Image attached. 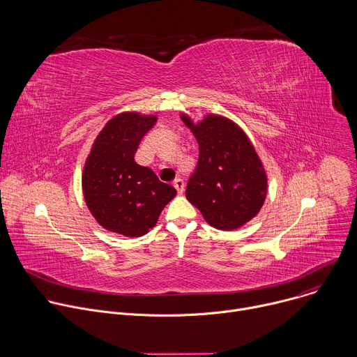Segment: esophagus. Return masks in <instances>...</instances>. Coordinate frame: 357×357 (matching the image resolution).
Listing matches in <instances>:
<instances>
[{
    "label": "esophagus",
    "mask_w": 357,
    "mask_h": 357,
    "mask_svg": "<svg viewBox=\"0 0 357 357\" xmlns=\"http://www.w3.org/2000/svg\"><path fill=\"white\" fill-rule=\"evenodd\" d=\"M174 186H175V189L178 190L179 195L183 193V190H185V183H183V181H182L181 178H176V179L174 181Z\"/></svg>",
    "instance_id": "esophagus-1"
}]
</instances>
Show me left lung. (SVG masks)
Returning a JSON list of instances; mask_svg holds the SVG:
<instances>
[{"mask_svg": "<svg viewBox=\"0 0 357 357\" xmlns=\"http://www.w3.org/2000/svg\"><path fill=\"white\" fill-rule=\"evenodd\" d=\"M183 123L199 144L196 171L188 181L186 199L219 230H234L256 216L266 199L267 176L250 139L233 121L208 116Z\"/></svg>", "mask_w": 357, "mask_h": 357, "instance_id": "1", "label": "left lung"}]
</instances>
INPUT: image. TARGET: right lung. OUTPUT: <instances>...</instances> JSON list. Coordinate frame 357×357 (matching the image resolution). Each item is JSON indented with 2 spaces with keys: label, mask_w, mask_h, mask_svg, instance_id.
Wrapping results in <instances>:
<instances>
[{
  "label": "right lung",
  "mask_w": 357,
  "mask_h": 357,
  "mask_svg": "<svg viewBox=\"0 0 357 357\" xmlns=\"http://www.w3.org/2000/svg\"><path fill=\"white\" fill-rule=\"evenodd\" d=\"M155 123V116L123 113L106 124L93 144L83 171V192L91 215L110 231L128 237L145 234L176 195L174 186L134 160L141 139Z\"/></svg>",
  "instance_id": "obj_1"
}]
</instances>
